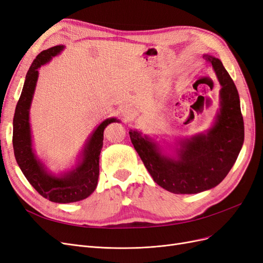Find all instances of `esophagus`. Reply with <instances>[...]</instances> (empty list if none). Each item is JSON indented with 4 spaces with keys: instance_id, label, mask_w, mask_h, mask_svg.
<instances>
[{
    "instance_id": "1",
    "label": "esophagus",
    "mask_w": 263,
    "mask_h": 263,
    "mask_svg": "<svg viewBox=\"0 0 263 263\" xmlns=\"http://www.w3.org/2000/svg\"><path fill=\"white\" fill-rule=\"evenodd\" d=\"M122 115H123L125 121H132V119H134L135 117H136L137 112H136V110H135L133 107L126 106V107H124L123 110H122Z\"/></svg>"
}]
</instances>
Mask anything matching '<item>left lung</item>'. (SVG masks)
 <instances>
[{
  "instance_id": "obj_1",
  "label": "left lung",
  "mask_w": 263,
  "mask_h": 263,
  "mask_svg": "<svg viewBox=\"0 0 263 263\" xmlns=\"http://www.w3.org/2000/svg\"><path fill=\"white\" fill-rule=\"evenodd\" d=\"M217 76L220 108L212 128L181 140L177 156L140 132L130 130L132 144L158 185L174 194H195L218 185L239 155L245 138L243 118L237 87L219 59L204 55Z\"/></svg>"
}]
</instances>
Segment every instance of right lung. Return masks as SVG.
<instances>
[{"label":"right lung","instance_id":"obj_1","mask_svg":"<svg viewBox=\"0 0 263 263\" xmlns=\"http://www.w3.org/2000/svg\"><path fill=\"white\" fill-rule=\"evenodd\" d=\"M65 46L59 45L42 51L31 63L24 82L13 118V148L17 164L27 181L37 192L54 203H73L90 196L98 185L99 161L103 147L104 129L116 118L102 122L87 140L82 157L76 168L57 177L47 172L45 165L36 157L29 125V108L38 79V68L59 54Z\"/></svg>","mask_w":263,"mask_h":263}]
</instances>
